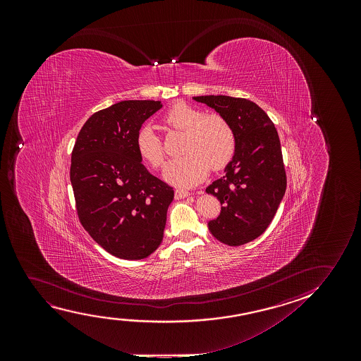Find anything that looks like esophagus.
Returning a JSON list of instances; mask_svg holds the SVG:
<instances>
[{"label":"esophagus","mask_w":361,"mask_h":361,"mask_svg":"<svg viewBox=\"0 0 361 361\" xmlns=\"http://www.w3.org/2000/svg\"><path fill=\"white\" fill-rule=\"evenodd\" d=\"M192 193L188 191V190H183V188H178L176 191H175V198L176 200H181V198L190 197Z\"/></svg>","instance_id":"obj_1"}]
</instances>
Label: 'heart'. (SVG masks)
Returning a JSON list of instances; mask_svg holds the SVG:
<instances>
[{
	"mask_svg": "<svg viewBox=\"0 0 361 361\" xmlns=\"http://www.w3.org/2000/svg\"><path fill=\"white\" fill-rule=\"evenodd\" d=\"M161 126L168 130L185 132L181 158L171 160L164 178L178 186H192L208 173L209 168H226L237 152V137L232 124L219 114H203L183 102H176L163 114ZM135 147L144 163L159 169L164 163L161 140L149 127L139 130Z\"/></svg>",
	"mask_w": 361,
	"mask_h": 361,
	"instance_id": "b5f03b06",
	"label": "heart"
}]
</instances>
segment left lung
I'll return each instance as SVG.
<instances>
[{
	"label": "left lung",
	"mask_w": 361,
	"mask_h": 361,
	"mask_svg": "<svg viewBox=\"0 0 361 361\" xmlns=\"http://www.w3.org/2000/svg\"><path fill=\"white\" fill-rule=\"evenodd\" d=\"M232 124L237 152L206 192L218 198L221 214L208 223L213 237L231 247L252 242L267 231L286 191L281 144L271 119L257 104L231 96H197Z\"/></svg>",
	"instance_id": "8db88e82"
}]
</instances>
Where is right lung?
Masks as SVG:
<instances>
[{
    "mask_svg": "<svg viewBox=\"0 0 361 361\" xmlns=\"http://www.w3.org/2000/svg\"><path fill=\"white\" fill-rule=\"evenodd\" d=\"M160 101L129 99L92 114L71 153L70 180L85 231L106 252L149 257L163 242L173 188L149 173L135 147Z\"/></svg>",
    "mask_w": 361,
    "mask_h": 361,
    "instance_id": "add662e5",
    "label": "right lung"
}]
</instances>
